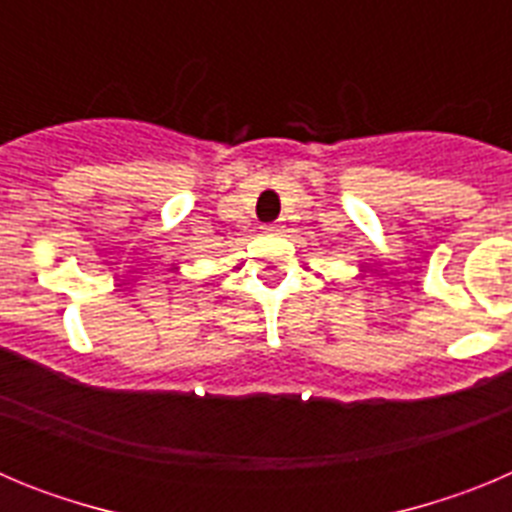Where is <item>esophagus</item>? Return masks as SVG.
Masks as SVG:
<instances>
[{
    "label": "esophagus",
    "instance_id": "esophagus-1",
    "mask_svg": "<svg viewBox=\"0 0 512 512\" xmlns=\"http://www.w3.org/2000/svg\"><path fill=\"white\" fill-rule=\"evenodd\" d=\"M266 233H282V230H284V225H277V223H274V225H266Z\"/></svg>",
    "mask_w": 512,
    "mask_h": 512
}]
</instances>
